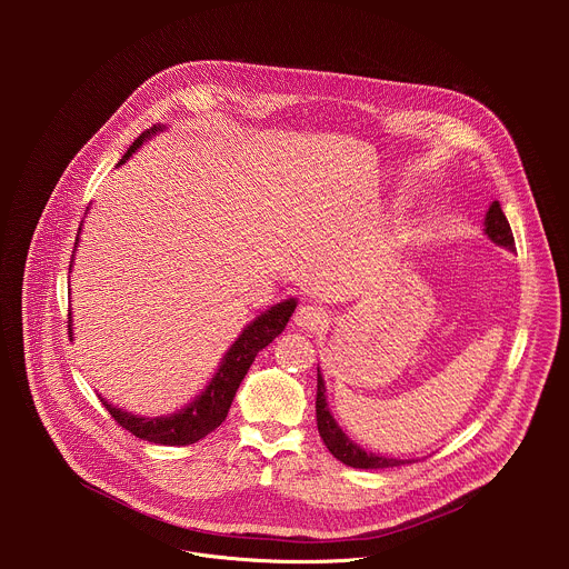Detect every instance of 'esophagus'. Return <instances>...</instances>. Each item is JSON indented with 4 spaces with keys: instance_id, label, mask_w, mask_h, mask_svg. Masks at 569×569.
Here are the masks:
<instances>
[{
    "instance_id": "1",
    "label": "esophagus",
    "mask_w": 569,
    "mask_h": 569,
    "mask_svg": "<svg viewBox=\"0 0 569 569\" xmlns=\"http://www.w3.org/2000/svg\"><path fill=\"white\" fill-rule=\"evenodd\" d=\"M327 321H329V315L323 312L319 306H312V303L299 306L297 312H295V323L299 329L315 331V329H321Z\"/></svg>"
}]
</instances>
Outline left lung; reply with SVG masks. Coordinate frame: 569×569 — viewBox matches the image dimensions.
<instances>
[{
    "label": "left lung",
    "mask_w": 569,
    "mask_h": 569,
    "mask_svg": "<svg viewBox=\"0 0 569 569\" xmlns=\"http://www.w3.org/2000/svg\"><path fill=\"white\" fill-rule=\"evenodd\" d=\"M483 233L489 236L491 242H496V246H500L509 252L516 250L511 224H509V220H507L498 200L489 207V211H486ZM315 412H317V430H319V437H321L323 446H327L329 452L336 459H340L342 463H347L351 468H365V470H385V468H393V466H402V463H412V459H396V457H385V455L369 452L342 432V428L338 426V421L331 415L329 400H327V387H323V376H321L319 367H317Z\"/></svg>",
    "instance_id": "8db88e82"
}]
</instances>
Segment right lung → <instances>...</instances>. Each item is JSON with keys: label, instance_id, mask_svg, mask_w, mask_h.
I'll return each mask as SVG.
<instances>
[{"label": "right lung", "instance_id": "right-lung-1", "mask_svg": "<svg viewBox=\"0 0 569 569\" xmlns=\"http://www.w3.org/2000/svg\"><path fill=\"white\" fill-rule=\"evenodd\" d=\"M164 128L167 126L157 123V126L148 128L146 132H141L132 141V146L126 150V154L121 157L117 167L126 164V161L141 148L143 141L152 139ZM78 238H80V227L76 233V248H78ZM71 263H73V254H71ZM295 308H297V299L290 297V299H283V301L270 306L266 312H261L257 319H252L248 327L240 331L236 342L227 349V353L222 356V360H220L213 378L204 387V391H200L189 405H184L182 410H178L173 415L139 417V415L117 408V405L108 402L101 393H99V398L121 428H126L128 432H132L134 437L143 439V441L159 443V446L196 443V441L204 439L209 432H213L224 421V417L231 408V400H233L242 378H246L248 369L252 367L257 353L283 333L286 323L292 317ZM71 336H73V323H71V312H69V340H71Z\"/></svg>", "mask_w": 569, "mask_h": 569}]
</instances>
